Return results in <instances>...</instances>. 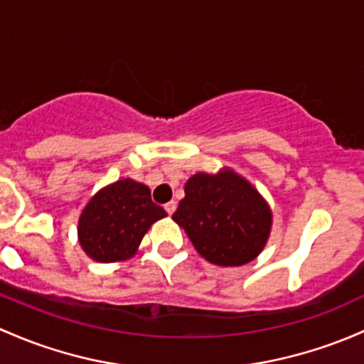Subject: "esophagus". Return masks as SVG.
<instances>
[{"label": "esophagus", "instance_id": "34e87169", "mask_svg": "<svg viewBox=\"0 0 364 364\" xmlns=\"http://www.w3.org/2000/svg\"><path fill=\"white\" fill-rule=\"evenodd\" d=\"M164 209H166V211H167V214H169V216H171V214L176 211V202H174V200L167 202V204H166V205H164Z\"/></svg>", "mask_w": 364, "mask_h": 364}]
</instances>
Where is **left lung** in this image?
<instances>
[{"instance_id": "obj_1", "label": "left lung", "mask_w": 364, "mask_h": 364, "mask_svg": "<svg viewBox=\"0 0 364 364\" xmlns=\"http://www.w3.org/2000/svg\"><path fill=\"white\" fill-rule=\"evenodd\" d=\"M172 220L186 232L198 255L220 267L252 262L272 228L265 198L227 167L218 174H193Z\"/></svg>"}]
</instances>
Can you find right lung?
<instances>
[{
  "label": "right lung",
  "mask_w": 364,
  "mask_h": 364,
  "mask_svg": "<svg viewBox=\"0 0 364 364\" xmlns=\"http://www.w3.org/2000/svg\"><path fill=\"white\" fill-rule=\"evenodd\" d=\"M166 216L146 185L118 179L99 190L80 214V246L99 263L125 262L136 255L148 228Z\"/></svg>",
  "instance_id": "1"
}]
</instances>
